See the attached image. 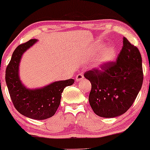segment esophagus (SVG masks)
Instances as JSON below:
<instances>
[{
  "label": "esophagus",
  "instance_id": "1",
  "mask_svg": "<svg viewBox=\"0 0 150 150\" xmlns=\"http://www.w3.org/2000/svg\"><path fill=\"white\" fill-rule=\"evenodd\" d=\"M75 78H76V81L77 82H80V81H82V80L84 79V75L83 73H80L78 74V75H77L76 77H75Z\"/></svg>",
  "mask_w": 150,
  "mask_h": 150
}]
</instances>
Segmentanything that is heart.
<instances>
[{
  "label": "heart",
  "instance_id": "obj_1",
  "mask_svg": "<svg viewBox=\"0 0 150 150\" xmlns=\"http://www.w3.org/2000/svg\"><path fill=\"white\" fill-rule=\"evenodd\" d=\"M104 43H98L93 47L91 57H95L94 65L98 68H101L105 65L111 63L117 57V49L115 46L108 45L105 47Z\"/></svg>",
  "mask_w": 150,
  "mask_h": 150
}]
</instances>
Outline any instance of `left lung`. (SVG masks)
<instances>
[{"label":"left lung","mask_w":150,"mask_h":150,"mask_svg":"<svg viewBox=\"0 0 150 150\" xmlns=\"http://www.w3.org/2000/svg\"><path fill=\"white\" fill-rule=\"evenodd\" d=\"M142 56L137 47L123 38L116 62L90 70L84 75L91 83L89 103L98 116L112 118L126 112L133 104L143 83Z\"/></svg>","instance_id":"8db88e82"}]
</instances>
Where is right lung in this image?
Masks as SVG:
<instances>
[{"label":"right lung","instance_id":"1","mask_svg":"<svg viewBox=\"0 0 150 150\" xmlns=\"http://www.w3.org/2000/svg\"><path fill=\"white\" fill-rule=\"evenodd\" d=\"M37 42V39H31L16 47L6 68V82L16 109L27 117L42 120L55 115L64 89L72 85L75 80L55 81L38 88H28L22 83L19 75L21 58L24 52Z\"/></svg>","mask_w":150,"mask_h":150}]
</instances>
